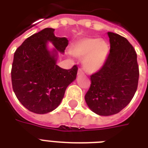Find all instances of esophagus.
Instances as JSON below:
<instances>
[{
    "mask_svg": "<svg viewBox=\"0 0 148 148\" xmlns=\"http://www.w3.org/2000/svg\"><path fill=\"white\" fill-rule=\"evenodd\" d=\"M84 74V71H82V69H81V68H79L78 71H77V75H83Z\"/></svg>",
    "mask_w": 148,
    "mask_h": 148,
    "instance_id": "esophagus-1",
    "label": "esophagus"
}]
</instances>
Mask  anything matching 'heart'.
<instances>
[{"label": "heart", "mask_w": 148, "mask_h": 148, "mask_svg": "<svg viewBox=\"0 0 148 148\" xmlns=\"http://www.w3.org/2000/svg\"><path fill=\"white\" fill-rule=\"evenodd\" d=\"M71 51L75 57L83 58V66L86 71L96 73L105 64L109 53V47L103 40L84 38L74 43Z\"/></svg>", "instance_id": "b5f03b06"}]
</instances>
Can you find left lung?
I'll list each match as a JSON object with an SVG mask.
<instances>
[{"instance_id":"obj_1","label":"left lung","mask_w":148,"mask_h":148,"mask_svg":"<svg viewBox=\"0 0 148 148\" xmlns=\"http://www.w3.org/2000/svg\"><path fill=\"white\" fill-rule=\"evenodd\" d=\"M110 53L98 72L90 76L91 84L85 101L101 116L119 113L133 98L138 88L139 69L137 53L126 38L108 32Z\"/></svg>"}]
</instances>
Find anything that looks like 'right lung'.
I'll list each match as a JSON object with an SVG mask.
<instances>
[{
	"label": "right lung",
	"mask_w": 148,
	"mask_h": 148,
	"mask_svg": "<svg viewBox=\"0 0 148 148\" xmlns=\"http://www.w3.org/2000/svg\"><path fill=\"white\" fill-rule=\"evenodd\" d=\"M54 47L49 49L48 43ZM66 38L54 35L47 27L27 38L14 55L11 81L14 92L24 108L44 114L60 105L65 90L76 79L77 67L65 70L57 64L58 53H64Z\"/></svg>",
	"instance_id": "add662e5"
}]
</instances>
